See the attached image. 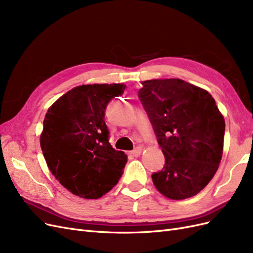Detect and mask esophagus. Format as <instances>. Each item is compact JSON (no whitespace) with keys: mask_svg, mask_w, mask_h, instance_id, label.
I'll list each match as a JSON object with an SVG mask.
<instances>
[{"mask_svg":"<svg viewBox=\"0 0 253 253\" xmlns=\"http://www.w3.org/2000/svg\"><path fill=\"white\" fill-rule=\"evenodd\" d=\"M141 152H142V148L138 147V148H136L134 151L131 152V155H133L134 157H138L141 154Z\"/></svg>","mask_w":253,"mask_h":253,"instance_id":"esophagus-1","label":"esophagus"}]
</instances>
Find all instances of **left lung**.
Masks as SVG:
<instances>
[{
    "mask_svg": "<svg viewBox=\"0 0 253 253\" xmlns=\"http://www.w3.org/2000/svg\"><path fill=\"white\" fill-rule=\"evenodd\" d=\"M141 84L139 99L166 159L164 169L152 174V180L170 200L192 197L218 169L224 116L209 91L181 79H152Z\"/></svg>",
    "mask_w": 253,
    "mask_h": 253,
    "instance_id": "8db88e82",
    "label": "left lung"
}]
</instances>
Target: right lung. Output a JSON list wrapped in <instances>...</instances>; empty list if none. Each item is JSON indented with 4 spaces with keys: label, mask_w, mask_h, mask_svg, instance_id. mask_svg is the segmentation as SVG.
I'll use <instances>...</instances> for the list:
<instances>
[{
    "label": "right lung",
    "mask_w": 253,
    "mask_h": 253,
    "mask_svg": "<svg viewBox=\"0 0 253 253\" xmlns=\"http://www.w3.org/2000/svg\"><path fill=\"white\" fill-rule=\"evenodd\" d=\"M126 87L124 83L76 86L45 115L40 136L44 158L56 179L75 195L100 198L124 173L127 156L109 142L104 111Z\"/></svg>",
    "instance_id": "add662e5"
}]
</instances>
